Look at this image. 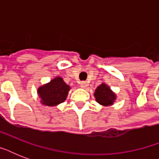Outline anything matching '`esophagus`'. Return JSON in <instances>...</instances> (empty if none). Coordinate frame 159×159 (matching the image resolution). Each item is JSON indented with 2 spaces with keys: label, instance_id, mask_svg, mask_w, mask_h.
Returning a JSON list of instances; mask_svg holds the SVG:
<instances>
[{
  "label": "esophagus",
  "instance_id": "1",
  "mask_svg": "<svg viewBox=\"0 0 159 159\" xmlns=\"http://www.w3.org/2000/svg\"><path fill=\"white\" fill-rule=\"evenodd\" d=\"M80 86L82 88H86L87 87V82H80Z\"/></svg>",
  "mask_w": 159,
  "mask_h": 159
}]
</instances>
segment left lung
I'll list each match as a JSON object with an SVG mask.
<instances>
[{"label":"left lung","instance_id":"1","mask_svg":"<svg viewBox=\"0 0 159 159\" xmlns=\"http://www.w3.org/2000/svg\"><path fill=\"white\" fill-rule=\"evenodd\" d=\"M94 97L97 102L104 106H112L116 100V95L106 83H102L95 91Z\"/></svg>","mask_w":159,"mask_h":159}]
</instances>
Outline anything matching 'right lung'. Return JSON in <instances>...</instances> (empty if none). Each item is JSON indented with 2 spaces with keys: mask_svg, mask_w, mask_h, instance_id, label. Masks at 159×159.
Returning <instances> with one entry per match:
<instances>
[{
  "mask_svg": "<svg viewBox=\"0 0 159 159\" xmlns=\"http://www.w3.org/2000/svg\"><path fill=\"white\" fill-rule=\"evenodd\" d=\"M70 89V86L65 83L62 77L57 76L48 83L40 86L37 92L41 99V104L56 106L65 102Z\"/></svg>",
  "mask_w": 159,
  "mask_h": 159,
  "instance_id": "right-lung-1",
  "label": "right lung"
}]
</instances>
